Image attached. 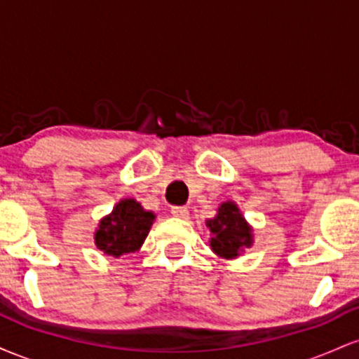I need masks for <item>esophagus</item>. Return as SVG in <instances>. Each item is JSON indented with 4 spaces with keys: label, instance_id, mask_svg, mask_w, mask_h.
<instances>
[{
    "label": "esophagus",
    "instance_id": "34e87169",
    "mask_svg": "<svg viewBox=\"0 0 359 359\" xmlns=\"http://www.w3.org/2000/svg\"><path fill=\"white\" fill-rule=\"evenodd\" d=\"M170 212H172V216L179 217V219H187V216H189V209L184 208V205H174Z\"/></svg>",
    "mask_w": 359,
    "mask_h": 359
}]
</instances>
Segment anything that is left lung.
I'll return each instance as SVG.
<instances>
[{"label": "left lung", "instance_id": "obj_1", "mask_svg": "<svg viewBox=\"0 0 359 359\" xmlns=\"http://www.w3.org/2000/svg\"><path fill=\"white\" fill-rule=\"evenodd\" d=\"M211 231V250L217 257L233 259L253 245V229L233 201L222 203L212 219L205 221Z\"/></svg>", "mask_w": 359, "mask_h": 359}]
</instances>
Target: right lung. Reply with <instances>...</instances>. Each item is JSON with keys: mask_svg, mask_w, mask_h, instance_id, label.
Here are the masks:
<instances>
[{"mask_svg": "<svg viewBox=\"0 0 359 359\" xmlns=\"http://www.w3.org/2000/svg\"><path fill=\"white\" fill-rule=\"evenodd\" d=\"M154 219L155 214L145 211L135 199H123L114 205L113 212L100 221L94 241L109 257L135 253L142 248Z\"/></svg>", "mask_w": 359, "mask_h": 359, "instance_id": "1", "label": "right lung"}]
</instances>
